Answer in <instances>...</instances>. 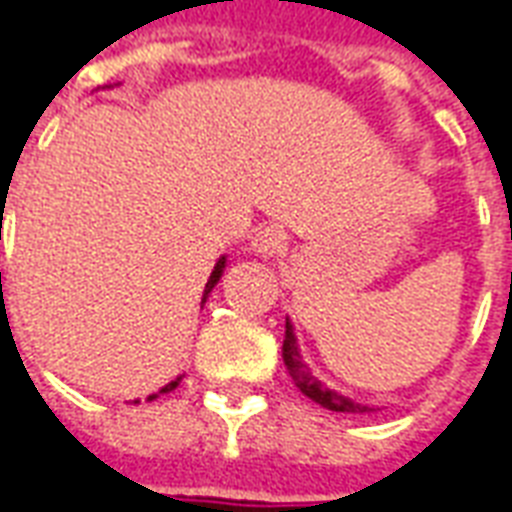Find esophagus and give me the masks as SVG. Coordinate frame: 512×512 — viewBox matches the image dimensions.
Here are the masks:
<instances>
[{"mask_svg":"<svg viewBox=\"0 0 512 512\" xmlns=\"http://www.w3.org/2000/svg\"><path fill=\"white\" fill-rule=\"evenodd\" d=\"M288 246V238H285V230L282 227H260L255 235H252V252H257L260 257H279Z\"/></svg>","mask_w":512,"mask_h":512,"instance_id":"esophagus-1","label":"esophagus"}]
</instances>
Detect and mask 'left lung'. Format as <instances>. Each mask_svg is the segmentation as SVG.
Masks as SVG:
<instances>
[{
  "mask_svg": "<svg viewBox=\"0 0 512 512\" xmlns=\"http://www.w3.org/2000/svg\"><path fill=\"white\" fill-rule=\"evenodd\" d=\"M282 359H285V367H288L293 384L299 386L301 395H307L310 400H315L318 406L329 408V411H340V414H370L376 408L365 406V403H356L351 397L334 392L329 386L318 381L312 376V370L304 365V359L299 354V343H296V334H293V326L290 321H285V340H282Z\"/></svg>",
  "mask_w": 512,
  "mask_h": 512,
  "instance_id": "8db88e82",
  "label": "left lung"
}]
</instances>
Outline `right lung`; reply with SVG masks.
Listing matches in <instances>:
<instances>
[{"label": "right lung", "mask_w": 512, "mask_h": 512, "mask_svg": "<svg viewBox=\"0 0 512 512\" xmlns=\"http://www.w3.org/2000/svg\"><path fill=\"white\" fill-rule=\"evenodd\" d=\"M222 274H224V257H219V263L213 266L211 277H208L205 293H202V304H205V299H208V293H211V290H213V285H216V282L222 279ZM178 384H180V378H175V381H169L167 386H161V389H158V395H164V392H172V389H175V386H178ZM153 397H156V395H150V397H147V400H153Z\"/></svg>", "instance_id": "add662e5"}]
</instances>
